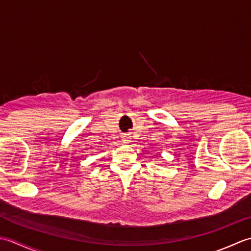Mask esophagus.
I'll return each instance as SVG.
<instances>
[{"label":"esophagus","instance_id":"34e87169","mask_svg":"<svg viewBox=\"0 0 251 251\" xmlns=\"http://www.w3.org/2000/svg\"><path fill=\"white\" fill-rule=\"evenodd\" d=\"M126 141H127V140H126Z\"/></svg>","mask_w":251,"mask_h":251}]
</instances>
